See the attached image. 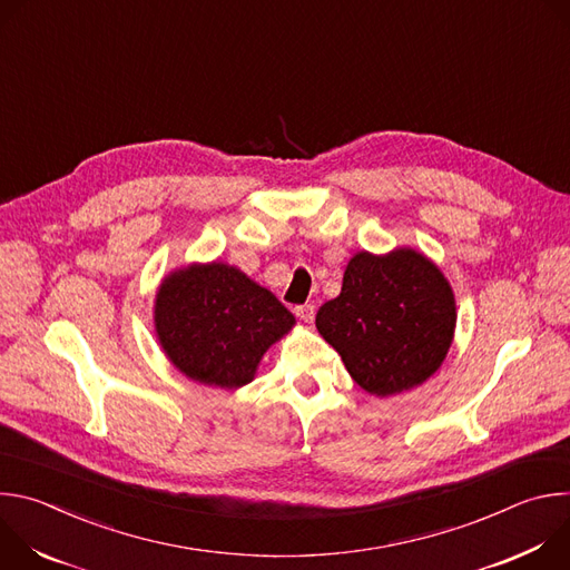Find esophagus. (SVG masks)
I'll return each mask as SVG.
<instances>
[{"instance_id": "obj_1", "label": "esophagus", "mask_w": 570, "mask_h": 570, "mask_svg": "<svg viewBox=\"0 0 570 570\" xmlns=\"http://www.w3.org/2000/svg\"><path fill=\"white\" fill-rule=\"evenodd\" d=\"M295 315L299 317V320H304V322H313V317H315V306L313 304H299V306H295Z\"/></svg>"}]
</instances>
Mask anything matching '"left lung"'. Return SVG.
Returning a JSON list of instances; mask_svg holds the SVG:
<instances>
[{"instance_id": "1", "label": "left lung", "mask_w": 570, "mask_h": 570, "mask_svg": "<svg viewBox=\"0 0 570 570\" xmlns=\"http://www.w3.org/2000/svg\"><path fill=\"white\" fill-rule=\"evenodd\" d=\"M315 327L363 390L390 396L424 383L442 365L455 299L440 268L415 250L358 253L341 295L320 306Z\"/></svg>"}]
</instances>
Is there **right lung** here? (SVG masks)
I'll use <instances>...</instances> for the list:
<instances>
[{"instance_id":"1","label":"right lung","mask_w":570,"mask_h":570,"mask_svg":"<svg viewBox=\"0 0 570 570\" xmlns=\"http://www.w3.org/2000/svg\"><path fill=\"white\" fill-rule=\"evenodd\" d=\"M293 324L271 291L218 262L169 275L155 299V332L171 363L227 390L250 383L266 350Z\"/></svg>"}]
</instances>
